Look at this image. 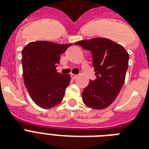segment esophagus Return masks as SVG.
Masks as SVG:
<instances>
[{"label":"esophagus","mask_w":149,"mask_h":149,"mask_svg":"<svg viewBox=\"0 0 149 149\" xmlns=\"http://www.w3.org/2000/svg\"><path fill=\"white\" fill-rule=\"evenodd\" d=\"M71 78L72 79H76L77 78V75H74V74H71Z\"/></svg>","instance_id":"1"}]
</instances>
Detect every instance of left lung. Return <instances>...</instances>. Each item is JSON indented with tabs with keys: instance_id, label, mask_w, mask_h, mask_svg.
<instances>
[{
	"instance_id": "8db88e82",
	"label": "left lung",
	"mask_w": 149,
	"mask_h": 149,
	"mask_svg": "<svg viewBox=\"0 0 149 149\" xmlns=\"http://www.w3.org/2000/svg\"><path fill=\"white\" fill-rule=\"evenodd\" d=\"M75 45L91 52L97 76L84 90L83 101L91 108H106L114 101L124 85L129 55L122 45L106 38L79 41Z\"/></svg>"
}]
</instances>
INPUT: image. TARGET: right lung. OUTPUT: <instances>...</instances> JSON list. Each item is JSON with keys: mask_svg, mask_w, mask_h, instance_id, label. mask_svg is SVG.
Here are the masks:
<instances>
[{"mask_svg": "<svg viewBox=\"0 0 149 149\" xmlns=\"http://www.w3.org/2000/svg\"><path fill=\"white\" fill-rule=\"evenodd\" d=\"M72 44H57L47 41L29 42L22 50L24 85L38 106L49 109L63 99L70 85V74L57 72L60 55Z\"/></svg>", "mask_w": 149, "mask_h": 149, "instance_id": "add662e5", "label": "right lung"}]
</instances>
